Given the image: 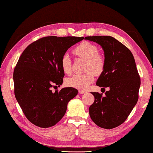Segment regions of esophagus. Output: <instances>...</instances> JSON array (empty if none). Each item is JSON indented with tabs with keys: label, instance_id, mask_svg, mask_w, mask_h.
I'll list each match as a JSON object with an SVG mask.
<instances>
[{
	"label": "esophagus",
	"instance_id": "obj_1",
	"mask_svg": "<svg viewBox=\"0 0 153 153\" xmlns=\"http://www.w3.org/2000/svg\"><path fill=\"white\" fill-rule=\"evenodd\" d=\"M79 93H80V94H84V93H86V91L84 90H79Z\"/></svg>",
	"mask_w": 153,
	"mask_h": 153
}]
</instances>
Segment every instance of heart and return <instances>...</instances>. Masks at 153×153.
Returning <instances> with one entry per match:
<instances>
[{
    "label": "heart",
    "instance_id": "heart-1",
    "mask_svg": "<svg viewBox=\"0 0 153 153\" xmlns=\"http://www.w3.org/2000/svg\"><path fill=\"white\" fill-rule=\"evenodd\" d=\"M98 47L89 42H83L77 45L74 50L77 56L85 58V71L82 74H75L66 80V84L71 87L79 90H85L88 85L94 81L95 74L100 75L105 68V60L102 55L98 53ZM61 68L66 74L71 72V61L67 54L62 57Z\"/></svg>",
    "mask_w": 153,
    "mask_h": 153
}]
</instances>
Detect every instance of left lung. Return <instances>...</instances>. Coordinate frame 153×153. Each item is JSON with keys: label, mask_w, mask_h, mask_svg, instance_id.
<instances>
[{"label": "left lung", "mask_w": 153, "mask_h": 153, "mask_svg": "<svg viewBox=\"0 0 153 153\" xmlns=\"http://www.w3.org/2000/svg\"><path fill=\"white\" fill-rule=\"evenodd\" d=\"M95 42L104 51L105 68L96 85L108 87L105 95L93 92L95 101L88 109L93 122L99 127L111 129L123 124L139 98L140 76L133 55L128 48L111 36L84 38Z\"/></svg>", "instance_id": "8db88e82"}]
</instances>
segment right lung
<instances>
[{
    "mask_svg": "<svg viewBox=\"0 0 153 153\" xmlns=\"http://www.w3.org/2000/svg\"><path fill=\"white\" fill-rule=\"evenodd\" d=\"M83 37L47 36L29 45L13 71L16 99L27 119L40 128L56 125L65 115L67 104L77 95L73 87L52 92L60 86L65 73L61 68L62 57L69 48Z\"/></svg>",
    "mask_w": 153,
    "mask_h": 153,
    "instance_id": "right-lung-1",
    "label": "right lung"
}]
</instances>
